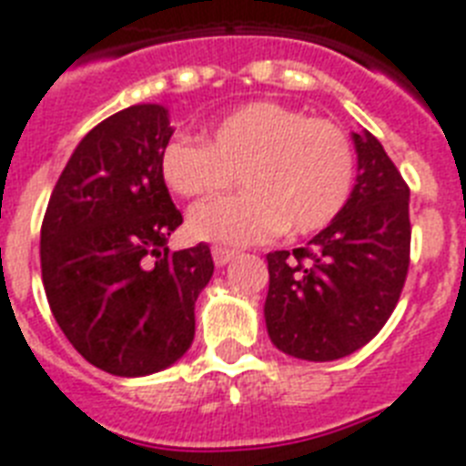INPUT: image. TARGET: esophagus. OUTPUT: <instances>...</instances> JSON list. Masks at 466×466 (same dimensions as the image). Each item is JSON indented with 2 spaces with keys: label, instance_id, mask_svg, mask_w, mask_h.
<instances>
[{
  "label": "esophagus",
  "instance_id": "34e87169",
  "mask_svg": "<svg viewBox=\"0 0 466 466\" xmlns=\"http://www.w3.org/2000/svg\"><path fill=\"white\" fill-rule=\"evenodd\" d=\"M237 256V251L234 248H227V247H212V261H215V266H225V263H229Z\"/></svg>",
  "mask_w": 466,
  "mask_h": 466
}]
</instances>
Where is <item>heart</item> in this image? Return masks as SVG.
Returning a JSON list of instances; mask_svg holds the SVG:
<instances>
[{"label":"heart","instance_id":"heart-1","mask_svg":"<svg viewBox=\"0 0 466 466\" xmlns=\"http://www.w3.org/2000/svg\"><path fill=\"white\" fill-rule=\"evenodd\" d=\"M355 147L333 120L254 101L232 111L203 140L174 135L159 157L168 190L183 198L227 190L239 174L247 193L196 205L188 232L222 247H247L280 229L311 234L331 225L355 186Z\"/></svg>","mask_w":466,"mask_h":466}]
</instances>
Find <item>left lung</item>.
<instances>
[{
	"label": "left lung",
	"instance_id": "1",
	"mask_svg": "<svg viewBox=\"0 0 466 466\" xmlns=\"http://www.w3.org/2000/svg\"><path fill=\"white\" fill-rule=\"evenodd\" d=\"M353 142L358 181L343 212L307 247L266 256L268 336L302 360H339L370 343L409 273V186L375 135L353 133Z\"/></svg>",
	"mask_w": 466,
	"mask_h": 466
}]
</instances>
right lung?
Segmentation results:
<instances>
[{
  "instance_id": "1",
  "label": "right lung",
  "mask_w": 466,
  "mask_h": 466,
  "mask_svg": "<svg viewBox=\"0 0 466 466\" xmlns=\"http://www.w3.org/2000/svg\"><path fill=\"white\" fill-rule=\"evenodd\" d=\"M171 135L157 104L98 123L69 157L40 227L55 321L84 360L111 375H152L188 350L196 299L215 270L208 244L167 248L183 222L159 174Z\"/></svg>"
}]
</instances>
